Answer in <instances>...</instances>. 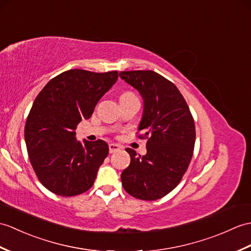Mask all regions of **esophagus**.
<instances>
[{"label":"esophagus","instance_id":"obj_1","mask_svg":"<svg viewBox=\"0 0 251 251\" xmlns=\"http://www.w3.org/2000/svg\"><path fill=\"white\" fill-rule=\"evenodd\" d=\"M121 150V147L120 145H118V144H115V143H110L109 144V152L110 153H115V152H118V151H120Z\"/></svg>","mask_w":251,"mask_h":251}]
</instances>
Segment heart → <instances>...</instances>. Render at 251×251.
Here are the masks:
<instances>
[{
  "mask_svg": "<svg viewBox=\"0 0 251 251\" xmlns=\"http://www.w3.org/2000/svg\"><path fill=\"white\" fill-rule=\"evenodd\" d=\"M125 94H130V93H125ZM125 94H123V95H125Z\"/></svg>",
  "mask_w": 251,
  "mask_h": 251,
  "instance_id": "heart-1",
  "label": "heart"
}]
</instances>
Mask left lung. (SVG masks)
Listing matches in <instances>:
<instances>
[{"label": "left lung", "mask_w": 251, "mask_h": 251, "mask_svg": "<svg viewBox=\"0 0 251 251\" xmlns=\"http://www.w3.org/2000/svg\"><path fill=\"white\" fill-rule=\"evenodd\" d=\"M120 77L143 98L138 131L148 139L147 154L126 149L130 165L122 172V185L130 196L154 201L176 187L190 164L196 128L188 104L177 87L153 71L121 72Z\"/></svg>", "instance_id": "left-lung-1"}]
</instances>
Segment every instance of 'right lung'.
Listing matches in <instances>:
<instances>
[{"label": "right lung", "mask_w": 251, "mask_h": 251, "mask_svg": "<svg viewBox=\"0 0 251 251\" xmlns=\"http://www.w3.org/2000/svg\"><path fill=\"white\" fill-rule=\"evenodd\" d=\"M118 72L71 69L51 79L35 98L25 139L35 173L45 187L62 197L89 190L109 153L103 140L83 143L75 128L118 80Z\"/></svg>", "instance_id": "right-lung-1"}]
</instances>
